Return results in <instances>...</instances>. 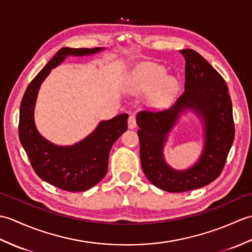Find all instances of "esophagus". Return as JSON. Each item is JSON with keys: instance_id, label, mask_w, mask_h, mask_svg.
Instances as JSON below:
<instances>
[{"instance_id": "1", "label": "esophagus", "mask_w": 252, "mask_h": 252, "mask_svg": "<svg viewBox=\"0 0 252 252\" xmlns=\"http://www.w3.org/2000/svg\"><path fill=\"white\" fill-rule=\"evenodd\" d=\"M127 126H129V129H135L136 127V118L134 115H130L127 118Z\"/></svg>"}]
</instances>
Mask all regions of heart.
I'll return each mask as SVG.
<instances>
[{
    "label": "heart",
    "mask_w": 252,
    "mask_h": 252,
    "mask_svg": "<svg viewBox=\"0 0 252 252\" xmlns=\"http://www.w3.org/2000/svg\"><path fill=\"white\" fill-rule=\"evenodd\" d=\"M165 69L154 63H143L132 73L129 88L134 93L148 92L155 88L153 99L158 105H164L172 97L178 88V81L172 76H164Z\"/></svg>",
    "instance_id": "b5f03b06"
}]
</instances>
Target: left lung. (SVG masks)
Listing matches in <instances>:
<instances>
[{"mask_svg": "<svg viewBox=\"0 0 252 252\" xmlns=\"http://www.w3.org/2000/svg\"><path fill=\"white\" fill-rule=\"evenodd\" d=\"M180 53L185 57V92L168 110H142L136 116L142 169L152 184L170 192L196 189L215 181L222 172L235 136L232 100L224 79L196 51ZM185 110L201 118L205 144L198 161L180 171L165 162L163 147Z\"/></svg>", "mask_w": 252, "mask_h": 252, "instance_id": "1", "label": "left lung"}]
</instances>
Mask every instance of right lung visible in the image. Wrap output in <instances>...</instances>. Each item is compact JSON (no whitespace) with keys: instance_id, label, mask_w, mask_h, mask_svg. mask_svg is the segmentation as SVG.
Listing matches in <instances>:
<instances>
[{"instance_id":"obj_1","label":"right lung","mask_w":252,"mask_h":252,"mask_svg":"<svg viewBox=\"0 0 252 252\" xmlns=\"http://www.w3.org/2000/svg\"><path fill=\"white\" fill-rule=\"evenodd\" d=\"M63 47L27 88L19 110V140L34 172L40 179L67 191L88 190L103 180L108 169L111 146L127 129V115L121 114L110 120L100 121L90 135L71 146H58L37 131L34 106L39 89L53 68L67 56L92 55L103 51Z\"/></svg>"}]
</instances>
